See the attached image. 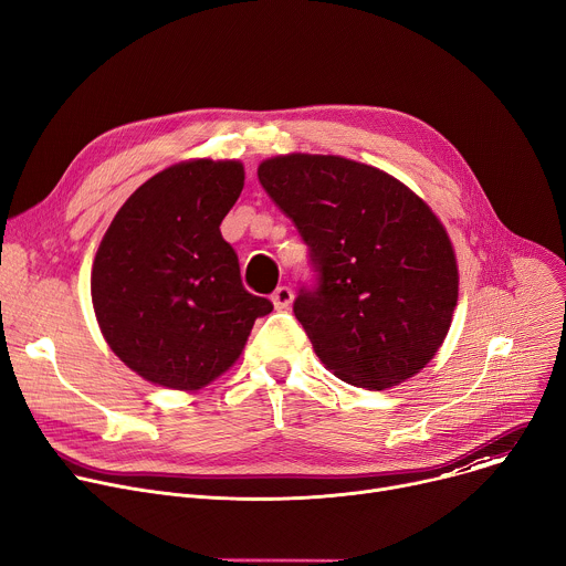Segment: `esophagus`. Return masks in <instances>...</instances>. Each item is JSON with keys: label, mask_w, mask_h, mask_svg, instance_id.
Here are the masks:
<instances>
[{"label": "esophagus", "mask_w": 566, "mask_h": 566, "mask_svg": "<svg viewBox=\"0 0 566 566\" xmlns=\"http://www.w3.org/2000/svg\"><path fill=\"white\" fill-rule=\"evenodd\" d=\"M275 310H286L293 303V291L289 286H277L271 295Z\"/></svg>", "instance_id": "obj_1"}]
</instances>
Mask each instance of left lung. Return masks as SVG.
I'll use <instances>...</instances> for the list:
<instances>
[{
	"label": "left lung",
	"instance_id": "left-lung-1",
	"mask_svg": "<svg viewBox=\"0 0 566 566\" xmlns=\"http://www.w3.org/2000/svg\"><path fill=\"white\" fill-rule=\"evenodd\" d=\"M259 181L310 248L314 284L293 314L336 378L382 391L439 350L458 261L430 207L396 177L344 157L266 159Z\"/></svg>",
	"mask_w": 566,
	"mask_h": 566
}]
</instances>
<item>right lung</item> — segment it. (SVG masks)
<instances>
[{
  "label": "right lung",
  "mask_w": 566,
  "mask_h": 566,
  "mask_svg": "<svg viewBox=\"0 0 566 566\" xmlns=\"http://www.w3.org/2000/svg\"><path fill=\"white\" fill-rule=\"evenodd\" d=\"M239 161L170 166L129 196L108 224L91 275L111 350L140 378L181 391L216 380L273 303L245 291L220 222L243 191Z\"/></svg>",
  "instance_id": "add662e5"
}]
</instances>
